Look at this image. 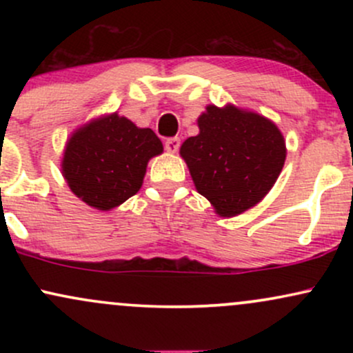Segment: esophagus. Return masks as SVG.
I'll use <instances>...</instances> for the list:
<instances>
[{"instance_id": "34e87169", "label": "esophagus", "mask_w": 353, "mask_h": 353, "mask_svg": "<svg viewBox=\"0 0 353 353\" xmlns=\"http://www.w3.org/2000/svg\"><path fill=\"white\" fill-rule=\"evenodd\" d=\"M179 145H181L179 137H169V139H165L164 143V148L168 152H177Z\"/></svg>"}]
</instances>
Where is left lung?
<instances>
[{"instance_id": "8db88e82", "label": "left lung", "mask_w": 353, "mask_h": 353, "mask_svg": "<svg viewBox=\"0 0 353 353\" xmlns=\"http://www.w3.org/2000/svg\"><path fill=\"white\" fill-rule=\"evenodd\" d=\"M197 123L199 134L181 145L197 192L224 217L242 214L264 199L285 161L277 125L234 106H208Z\"/></svg>"}]
</instances>
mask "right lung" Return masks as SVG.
<instances>
[{"label": "right lung", "instance_id": "obj_1", "mask_svg": "<svg viewBox=\"0 0 353 353\" xmlns=\"http://www.w3.org/2000/svg\"><path fill=\"white\" fill-rule=\"evenodd\" d=\"M161 152L163 143L152 129L137 128L114 112L71 136L64 151L63 176L88 205L109 210L141 189L148 161Z\"/></svg>", "mask_w": 353, "mask_h": 353}]
</instances>
